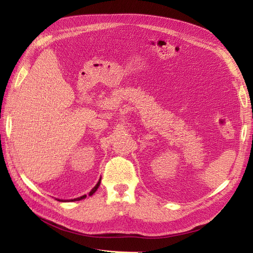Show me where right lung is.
Instances as JSON below:
<instances>
[{
    "label": "right lung",
    "instance_id": "obj_1",
    "mask_svg": "<svg viewBox=\"0 0 253 253\" xmlns=\"http://www.w3.org/2000/svg\"><path fill=\"white\" fill-rule=\"evenodd\" d=\"M100 184H101V179L98 181V184H96L93 188H92V190H91L90 192H89V196H92L93 195V193L96 191V189H98V188H99V186H100ZM85 197H87V196H83V197H79V198H76V199H72V200L71 201H79V200H83V199H84ZM61 201V200H60Z\"/></svg>",
    "mask_w": 253,
    "mask_h": 253
}]
</instances>
